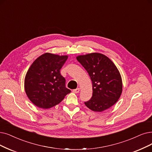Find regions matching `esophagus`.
<instances>
[{
    "label": "esophagus",
    "instance_id": "1",
    "mask_svg": "<svg viewBox=\"0 0 152 152\" xmlns=\"http://www.w3.org/2000/svg\"><path fill=\"white\" fill-rule=\"evenodd\" d=\"M73 92H74L75 93V94L79 93V92H80V88H77L76 89H74V90H73Z\"/></svg>",
    "mask_w": 152,
    "mask_h": 152
}]
</instances>
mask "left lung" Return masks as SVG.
I'll return each mask as SVG.
<instances>
[{"label":"left lung","mask_w":152,"mask_h":152,"mask_svg":"<svg viewBox=\"0 0 152 152\" xmlns=\"http://www.w3.org/2000/svg\"><path fill=\"white\" fill-rule=\"evenodd\" d=\"M77 60L88 72L92 82V96L85 104L101 112L113 106L122 92V80L117 66L104 54L91 53L78 56Z\"/></svg>","instance_id":"obj_1"}]
</instances>
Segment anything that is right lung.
<instances>
[{
    "instance_id": "obj_1",
    "label": "right lung",
    "mask_w": 152,
    "mask_h": 152,
    "mask_svg": "<svg viewBox=\"0 0 152 152\" xmlns=\"http://www.w3.org/2000/svg\"><path fill=\"white\" fill-rule=\"evenodd\" d=\"M67 56L45 53L39 57L28 69L24 88L29 100L39 108H50L61 102L70 90L60 70Z\"/></svg>"
}]
</instances>
